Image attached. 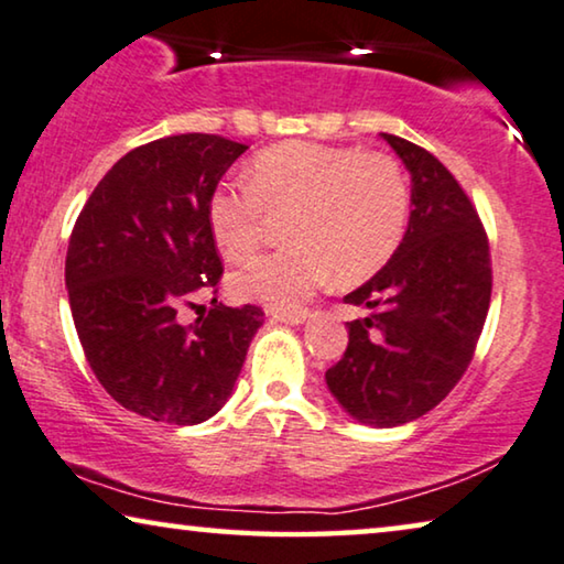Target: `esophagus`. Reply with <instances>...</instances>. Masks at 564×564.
<instances>
[{"mask_svg": "<svg viewBox=\"0 0 564 564\" xmlns=\"http://www.w3.org/2000/svg\"><path fill=\"white\" fill-rule=\"evenodd\" d=\"M310 317L307 310H295V313H274L272 321L274 323H284V325H302Z\"/></svg>", "mask_w": 564, "mask_h": 564, "instance_id": "obj_1", "label": "esophagus"}]
</instances>
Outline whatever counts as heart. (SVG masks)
Listing matches in <instances>:
<instances>
[{
	"label": "heart",
	"instance_id": "obj_1",
	"mask_svg": "<svg viewBox=\"0 0 564 564\" xmlns=\"http://www.w3.org/2000/svg\"><path fill=\"white\" fill-rule=\"evenodd\" d=\"M247 191L221 185L208 198V231L218 254L241 262L264 241L269 218L284 224L280 254L231 274L236 300L297 307L328 276L369 280L394 257L410 216V187L387 154L356 147L282 142L259 152L243 173Z\"/></svg>",
	"mask_w": 564,
	"mask_h": 564
}]
</instances>
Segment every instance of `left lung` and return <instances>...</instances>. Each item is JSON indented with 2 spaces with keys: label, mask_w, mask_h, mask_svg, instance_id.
Instances as JSON below:
<instances>
[{
  "label": "left lung",
  "mask_w": 564,
  "mask_h": 564,
  "mask_svg": "<svg viewBox=\"0 0 564 564\" xmlns=\"http://www.w3.org/2000/svg\"><path fill=\"white\" fill-rule=\"evenodd\" d=\"M412 181V210L394 257L346 295L348 348L325 371L330 394L369 427L427 414L468 369L491 302V254L480 218L435 154L381 134Z\"/></svg>",
  "instance_id": "obj_1"
}]
</instances>
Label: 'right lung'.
<instances>
[{"label":"right lung","mask_w":564,"mask_h":564,"mask_svg":"<svg viewBox=\"0 0 564 564\" xmlns=\"http://www.w3.org/2000/svg\"><path fill=\"white\" fill-rule=\"evenodd\" d=\"M247 144L177 134L127 152L86 200L65 290L101 387L147 420L200 424L231 397L264 313L216 302L191 325L177 310L221 280L208 198Z\"/></svg>","instance_id":"add662e5"}]
</instances>
